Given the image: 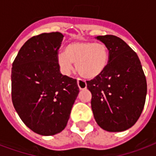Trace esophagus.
<instances>
[{
    "instance_id": "1",
    "label": "esophagus",
    "mask_w": 156,
    "mask_h": 156,
    "mask_svg": "<svg viewBox=\"0 0 156 156\" xmlns=\"http://www.w3.org/2000/svg\"><path fill=\"white\" fill-rule=\"evenodd\" d=\"M78 86L79 87V89H85L87 87V83H86V82L81 79V78H78Z\"/></svg>"
}]
</instances>
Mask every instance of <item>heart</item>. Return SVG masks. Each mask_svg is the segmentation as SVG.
<instances>
[{"mask_svg": "<svg viewBox=\"0 0 156 156\" xmlns=\"http://www.w3.org/2000/svg\"><path fill=\"white\" fill-rule=\"evenodd\" d=\"M109 60L107 47L102 43L76 41L69 44L65 51L57 57L58 64L63 74L73 70V63L78 73L86 78H94L104 71Z\"/></svg>", "mask_w": 156, "mask_h": 156, "instance_id": "b5f03b06", "label": "heart"}]
</instances>
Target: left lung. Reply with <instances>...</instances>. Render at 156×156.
<instances>
[{"label":"left lung","mask_w":156,"mask_h":156,"mask_svg":"<svg viewBox=\"0 0 156 156\" xmlns=\"http://www.w3.org/2000/svg\"><path fill=\"white\" fill-rule=\"evenodd\" d=\"M96 39L107 47L109 60L101 74L87 81L93 116L105 131H124L135 125L142 112L146 76L136 53L125 41L112 34Z\"/></svg>","instance_id":"8db88e82"}]
</instances>
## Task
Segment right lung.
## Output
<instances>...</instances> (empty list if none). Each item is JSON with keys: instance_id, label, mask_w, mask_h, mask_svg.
Returning a JSON list of instances; mask_svg holds the SVG:
<instances>
[{"instance_id": "1", "label": "right lung", "mask_w": 156, "mask_h": 156, "mask_svg": "<svg viewBox=\"0 0 156 156\" xmlns=\"http://www.w3.org/2000/svg\"><path fill=\"white\" fill-rule=\"evenodd\" d=\"M63 35L44 33L28 40L12 63L11 98L30 130L53 136L66 127L79 93L77 80L60 73L58 50Z\"/></svg>"}]
</instances>
